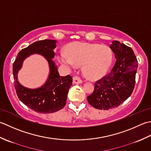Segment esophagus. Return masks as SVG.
<instances>
[{"mask_svg":"<svg viewBox=\"0 0 151 151\" xmlns=\"http://www.w3.org/2000/svg\"><path fill=\"white\" fill-rule=\"evenodd\" d=\"M73 82L74 83L79 84V83H81L83 82V81L81 80V79L79 78V76H75L73 77Z\"/></svg>","mask_w":151,"mask_h":151,"instance_id":"esophagus-1","label":"esophagus"}]
</instances>
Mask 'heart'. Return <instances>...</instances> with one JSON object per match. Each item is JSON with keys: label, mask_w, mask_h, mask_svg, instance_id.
<instances>
[{"label": "heart", "mask_w": 151, "mask_h": 151, "mask_svg": "<svg viewBox=\"0 0 151 151\" xmlns=\"http://www.w3.org/2000/svg\"><path fill=\"white\" fill-rule=\"evenodd\" d=\"M112 58V51L107 46L84 42L72 43L66 47V53L59 55L60 62L70 67L82 65L83 72L92 79L105 74Z\"/></svg>", "instance_id": "b5f03b06"}]
</instances>
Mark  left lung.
I'll use <instances>...</instances> for the list:
<instances>
[{
	"mask_svg": "<svg viewBox=\"0 0 151 151\" xmlns=\"http://www.w3.org/2000/svg\"><path fill=\"white\" fill-rule=\"evenodd\" d=\"M110 48L116 59L115 65L96 81L93 93L87 96L88 102L98 109L108 110L121 105L132 94L136 83L138 64L132 48L116 40L112 42Z\"/></svg>",
	"mask_w": 151,
	"mask_h": 151,
	"instance_id": "8db88e82",
	"label": "left lung"
}]
</instances>
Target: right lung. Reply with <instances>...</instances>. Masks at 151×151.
<instances>
[{
  "instance_id": "1",
  "label": "right lung",
  "mask_w": 151,
  "mask_h": 151,
  "mask_svg": "<svg viewBox=\"0 0 151 151\" xmlns=\"http://www.w3.org/2000/svg\"><path fill=\"white\" fill-rule=\"evenodd\" d=\"M56 40H44L37 41L19 52L13 64L14 86L19 99L24 105L40 113H52L65 106L67 95L72 85L70 75L62 77L52 60L55 57L54 49ZM42 54L48 61L50 73L46 83L40 88L30 89L21 86L17 80L18 71L22 67L23 60L30 54Z\"/></svg>"
}]
</instances>
